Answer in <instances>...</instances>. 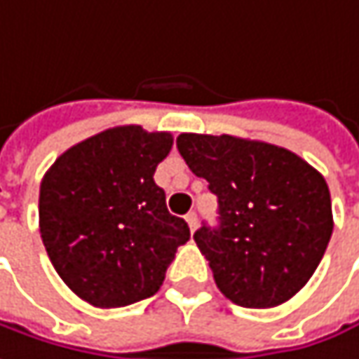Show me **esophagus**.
<instances>
[{"label": "esophagus", "instance_id": "esophagus-1", "mask_svg": "<svg viewBox=\"0 0 359 359\" xmlns=\"http://www.w3.org/2000/svg\"><path fill=\"white\" fill-rule=\"evenodd\" d=\"M187 224H189L191 232H195V230H197V224H199V217H197V213L195 212L187 213Z\"/></svg>", "mask_w": 359, "mask_h": 359}]
</instances>
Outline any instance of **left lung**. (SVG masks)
I'll return each instance as SVG.
<instances>
[{
  "mask_svg": "<svg viewBox=\"0 0 359 359\" xmlns=\"http://www.w3.org/2000/svg\"><path fill=\"white\" fill-rule=\"evenodd\" d=\"M177 147L217 197L219 226H201L193 238L219 292L245 309L298 294L333 234L323 175L285 147L234 135L180 133Z\"/></svg>",
  "mask_w": 359,
  "mask_h": 359,
  "instance_id": "obj_1",
  "label": "left lung"
}]
</instances>
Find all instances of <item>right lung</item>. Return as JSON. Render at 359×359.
Wrapping results in <instances>:
<instances>
[{
	"label": "right lung",
	"mask_w": 359,
	"mask_h": 359,
	"mask_svg": "<svg viewBox=\"0 0 359 359\" xmlns=\"http://www.w3.org/2000/svg\"><path fill=\"white\" fill-rule=\"evenodd\" d=\"M172 135L113 127L63 151L41 182L39 224L50 263L96 309L154 296L191 236L154 182Z\"/></svg>",
	"instance_id": "1"
}]
</instances>
